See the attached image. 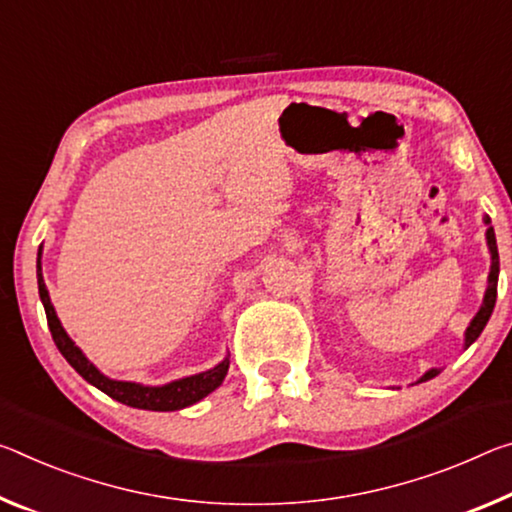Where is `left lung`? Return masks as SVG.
I'll return each instance as SVG.
<instances>
[{
    "label": "left lung",
    "instance_id": "obj_1",
    "mask_svg": "<svg viewBox=\"0 0 512 512\" xmlns=\"http://www.w3.org/2000/svg\"><path fill=\"white\" fill-rule=\"evenodd\" d=\"M483 223L488 225V230H485V241H488V250H490V275H488V287H485V296H483V303L478 307V312L474 314V319L469 321V326L465 330V348L472 346L478 335H481L483 328L488 326L492 310H494V303H497V282H499V250H497V237H494V227L490 223V216H483ZM442 369H428L424 376H421L417 383H426V380L435 378L437 373Z\"/></svg>",
    "mask_w": 512,
    "mask_h": 512
}]
</instances>
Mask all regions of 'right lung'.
I'll list each match as a JSON object with an SVG mask.
<instances>
[{
  "label": "right lung",
  "mask_w": 512,
  "mask_h": 512,
  "mask_svg": "<svg viewBox=\"0 0 512 512\" xmlns=\"http://www.w3.org/2000/svg\"><path fill=\"white\" fill-rule=\"evenodd\" d=\"M40 255L43 253L38 250L36 275H38V294H40V300H43V307L47 314V326H50L56 348H59L63 358L68 360L70 367L75 369L86 383H91L93 387L100 389V392L111 396L113 401L132 405V408H139V410H154V412H173V410L189 408V405L205 399L207 394H212L216 387H221V383L227 376V369H230V355H225V358L212 369L193 373V376L170 380L166 385H141V383H132V380H113L109 376H104V373L86 358L84 351L72 342L66 328L61 326L59 316H56V310L50 300V291L45 287Z\"/></svg>",
  "instance_id": "right-lung-1"
}]
</instances>
